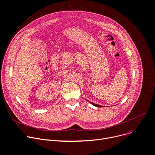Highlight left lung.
<instances>
[{"instance_id": "1", "label": "left lung", "mask_w": 155, "mask_h": 155, "mask_svg": "<svg viewBox=\"0 0 155 155\" xmlns=\"http://www.w3.org/2000/svg\"><path fill=\"white\" fill-rule=\"evenodd\" d=\"M90 104H91V105H94V106H95V107H102L101 105H97V104H94V103H92V102H90Z\"/></svg>"}]
</instances>
